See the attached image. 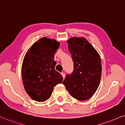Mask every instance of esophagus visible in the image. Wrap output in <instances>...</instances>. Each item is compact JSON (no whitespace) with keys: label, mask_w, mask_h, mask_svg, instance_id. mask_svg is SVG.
<instances>
[{"label":"esophagus","mask_w":125,"mask_h":125,"mask_svg":"<svg viewBox=\"0 0 125 125\" xmlns=\"http://www.w3.org/2000/svg\"><path fill=\"white\" fill-rule=\"evenodd\" d=\"M61 75H62L63 79H64V78H65V73H64V72H62V73H61Z\"/></svg>","instance_id":"obj_1"}]
</instances>
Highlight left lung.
<instances>
[{
    "instance_id": "left-lung-1",
    "label": "left lung",
    "mask_w": 125,
    "mask_h": 125,
    "mask_svg": "<svg viewBox=\"0 0 125 125\" xmlns=\"http://www.w3.org/2000/svg\"><path fill=\"white\" fill-rule=\"evenodd\" d=\"M67 43L73 70L66 75L62 83L73 98L80 101L88 100L100 82L102 68L100 55L84 38H72Z\"/></svg>"
}]
</instances>
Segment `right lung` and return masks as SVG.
<instances>
[{"label": "right lung", "mask_w": 125, "mask_h": 125, "mask_svg": "<svg viewBox=\"0 0 125 125\" xmlns=\"http://www.w3.org/2000/svg\"><path fill=\"white\" fill-rule=\"evenodd\" d=\"M60 46L55 40L43 38L26 54L22 67L23 84L27 93L35 101L43 102L50 97L54 87L63 78L55 70L54 54Z\"/></svg>", "instance_id": "add662e5"}]
</instances>
